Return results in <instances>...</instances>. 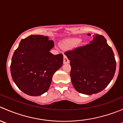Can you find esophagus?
Returning <instances> with one entry per match:
<instances>
[{
    "instance_id": "obj_1",
    "label": "esophagus",
    "mask_w": 123,
    "mask_h": 123,
    "mask_svg": "<svg viewBox=\"0 0 123 123\" xmlns=\"http://www.w3.org/2000/svg\"><path fill=\"white\" fill-rule=\"evenodd\" d=\"M64 64H68L69 62V60L67 58V56L64 55Z\"/></svg>"
}]
</instances>
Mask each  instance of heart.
<instances>
[{
	"mask_svg": "<svg viewBox=\"0 0 123 123\" xmlns=\"http://www.w3.org/2000/svg\"><path fill=\"white\" fill-rule=\"evenodd\" d=\"M79 42H80V39H79V38H70V39L67 40H66L65 42L63 43L62 46L64 48H71V47L76 45Z\"/></svg>",
	"mask_w": 123,
	"mask_h": 123,
	"instance_id": "obj_1",
	"label": "heart"
}]
</instances>
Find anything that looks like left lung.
Masks as SVG:
<instances>
[{
    "instance_id": "8db88e82",
    "label": "left lung",
    "mask_w": 123,
    "mask_h": 123,
    "mask_svg": "<svg viewBox=\"0 0 123 123\" xmlns=\"http://www.w3.org/2000/svg\"><path fill=\"white\" fill-rule=\"evenodd\" d=\"M93 37L89 44L64 53L70 61V76L74 89L89 95L104 90L116 69L114 54L106 38L98 34Z\"/></svg>"
}]
</instances>
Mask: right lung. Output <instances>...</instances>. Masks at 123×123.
<instances>
[{
  "instance_id": "obj_1",
  "label": "right lung",
  "mask_w": 123,
  "mask_h": 123,
  "mask_svg": "<svg viewBox=\"0 0 123 123\" xmlns=\"http://www.w3.org/2000/svg\"><path fill=\"white\" fill-rule=\"evenodd\" d=\"M54 46L47 36L31 35L21 40L15 50L11 73L18 88L30 96H39L47 92L54 74L63 64V55L50 52Z\"/></svg>"
}]
</instances>
